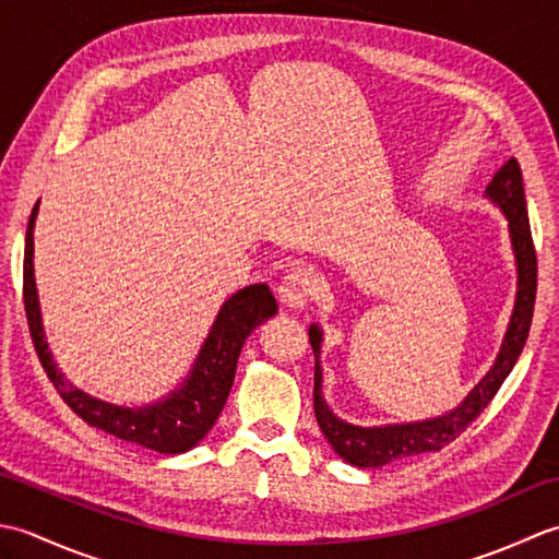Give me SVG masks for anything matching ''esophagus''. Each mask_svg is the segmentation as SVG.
<instances>
[{
    "instance_id": "1",
    "label": "esophagus",
    "mask_w": 559,
    "mask_h": 559,
    "mask_svg": "<svg viewBox=\"0 0 559 559\" xmlns=\"http://www.w3.org/2000/svg\"><path fill=\"white\" fill-rule=\"evenodd\" d=\"M319 290V276L310 266H295L283 276L278 286V300L288 310H302Z\"/></svg>"
}]
</instances>
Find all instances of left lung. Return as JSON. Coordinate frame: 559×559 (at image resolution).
<instances>
[{"label": "left lung", "instance_id": "1", "mask_svg": "<svg viewBox=\"0 0 559 559\" xmlns=\"http://www.w3.org/2000/svg\"><path fill=\"white\" fill-rule=\"evenodd\" d=\"M485 199H490L492 204L504 213V218L509 223V240H512V252L516 261V298L495 365L490 367L488 374L468 391L466 399H463L456 408L427 420L394 425H353L338 418V415L329 408L322 391L324 370L322 362H319V355H322L324 331L319 324H310V343L314 350V415L331 449H334L343 461L350 463V466L379 468L386 466L391 461L430 454V451L444 449L478 418L485 406H488L492 396L500 391L504 379L509 377V372H512L521 350H524V343L531 329L533 302H536L538 261L528 225L524 177H521L516 158H509L502 168L497 170L492 182L485 187Z\"/></svg>", "mask_w": 559, "mask_h": 559}]
</instances>
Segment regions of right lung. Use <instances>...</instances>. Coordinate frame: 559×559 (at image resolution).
I'll return each mask as SVG.
<instances>
[{"label":"right lung","mask_w":559,"mask_h":559,"mask_svg":"<svg viewBox=\"0 0 559 559\" xmlns=\"http://www.w3.org/2000/svg\"><path fill=\"white\" fill-rule=\"evenodd\" d=\"M38 204L33 206L28 230H26V254H23V302H26V319L31 329V338L35 353L45 367L47 377L83 423L124 442H134L158 451V454H185L194 449L209 430L216 425L218 415L228 401L237 358L245 346L247 336L264 324L269 317L278 312L276 298H273L266 283H252L221 305L213 319L209 336L201 343L189 367L187 377L177 384L170 394L158 401L144 403V406H120V403L103 401L88 391L71 384L59 370L50 346H47L38 288H35V269H33V230Z\"/></svg>","instance_id":"1"}]
</instances>
